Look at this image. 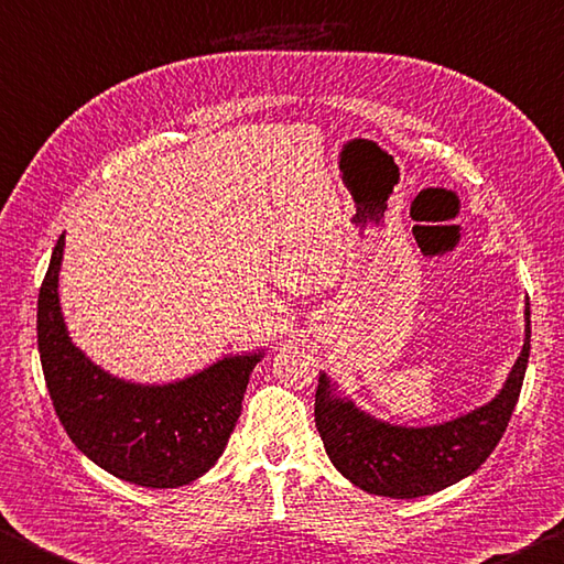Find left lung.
Wrapping results in <instances>:
<instances>
[{
  "label": "left lung",
  "mask_w": 564,
  "mask_h": 564,
  "mask_svg": "<svg viewBox=\"0 0 564 564\" xmlns=\"http://www.w3.org/2000/svg\"><path fill=\"white\" fill-rule=\"evenodd\" d=\"M530 357V302L525 344L502 389L488 403L433 426H393L373 419L337 383L319 373L314 421L327 456L354 486L383 498H421L476 473L496 451L516 409Z\"/></svg>",
  "instance_id": "8db88e82"
}]
</instances>
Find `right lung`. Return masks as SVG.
<instances>
[{
    "mask_svg": "<svg viewBox=\"0 0 564 564\" xmlns=\"http://www.w3.org/2000/svg\"><path fill=\"white\" fill-rule=\"evenodd\" d=\"M64 235L39 290L36 337L48 397L76 448L143 488H181L223 456L264 354H237L171 383H133L98 367L68 337L58 304Z\"/></svg>",
    "mask_w": 564,
    "mask_h": 564,
    "instance_id": "add662e5",
    "label": "right lung"
}]
</instances>
